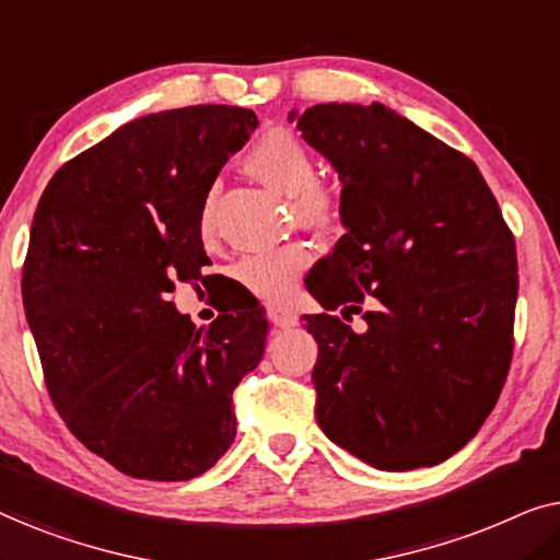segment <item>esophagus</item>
Masks as SVG:
<instances>
[{"instance_id":"1","label":"esophagus","mask_w":560,"mask_h":560,"mask_svg":"<svg viewBox=\"0 0 560 560\" xmlns=\"http://www.w3.org/2000/svg\"><path fill=\"white\" fill-rule=\"evenodd\" d=\"M267 316H270L272 326L278 328H290L298 324V313L290 308V305H270V308H267Z\"/></svg>"}]
</instances>
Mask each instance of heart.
<instances>
[{"label": "heart", "mask_w": 560, "mask_h": 560, "mask_svg": "<svg viewBox=\"0 0 560 560\" xmlns=\"http://www.w3.org/2000/svg\"><path fill=\"white\" fill-rule=\"evenodd\" d=\"M244 167L282 196H290V206L298 224L311 229L331 226L339 217V194L331 183L316 178V160L308 148L288 129H272L249 150ZM198 232L211 234V201H203L198 211ZM313 252L301 242L282 244L278 249L255 252L240 259L234 267L236 280L249 293L265 301H280L295 282L308 272Z\"/></svg>", "instance_id": "heart-1"}]
</instances>
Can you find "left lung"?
I'll use <instances>...</instances> for the list:
<instances>
[{
    "label": "left lung",
    "instance_id": "8db88e82",
    "mask_svg": "<svg viewBox=\"0 0 560 560\" xmlns=\"http://www.w3.org/2000/svg\"><path fill=\"white\" fill-rule=\"evenodd\" d=\"M298 129L343 183L347 234L308 288L341 316H305L320 431L374 469L446 462L508 380L515 236L479 167L387 106L318 104ZM362 302L354 335L342 320Z\"/></svg>",
    "mask_w": 560,
    "mask_h": 560
}]
</instances>
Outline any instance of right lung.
<instances>
[{
	"mask_svg": "<svg viewBox=\"0 0 560 560\" xmlns=\"http://www.w3.org/2000/svg\"><path fill=\"white\" fill-rule=\"evenodd\" d=\"M257 129L242 106L129 121L60 167L37 203L22 303L68 431L127 477L186 481L236 435L232 393L265 354L267 318L196 328L178 282H206L198 211Z\"/></svg>",
	"mask_w": 560,
	"mask_h": 560,
	"instance_id": "obj_1",
	"label": "right lung"
}]
</instances>
